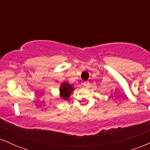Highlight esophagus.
<instances>
[{"label": "esophagus", "mask_w": 150, "mask_h": 150, "mask_svg": "<svg viewBox=\"0 0 150 150\" xmlns=\"http://www.w3.org/2000/svg\"><path fill=\"white\" fill-rule=\"evenodd\" d=\"M83 85H84V86H85V87H88L89 85V81H85V82H84V83H83Z\"/></svg>", "instance_id": "1"}]
</instances>
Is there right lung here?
<instances>
[{"label": "right lung", "instance_id": "add662e5", "mask_svg": "<svg viewBox=\"0 0 150 150\" xmlns=\"http://www.w3.org/2000/svg\"><path fill=\"white\" fill-rule=\"evenodd\" d=\"M73 87L71 85H69L68 82H63L61 87V95L63 99L65 100H68V97H70V94L73 91Z\"/></svg>", "mask_w": 150, "mask_h": 150}]
</instances>
